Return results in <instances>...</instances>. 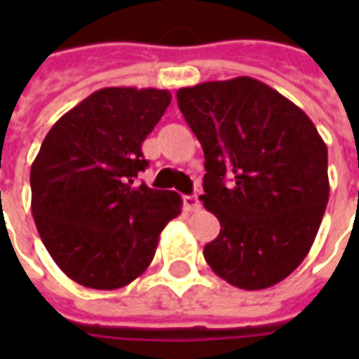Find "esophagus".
<instances>
[{"label": "esophagus", "mask_w": 359, "mask_h": 359, "mask_svg": "<svg viewBox=\"0 0 359 359\" xmlns=\"http://www.w3.org/2000/svg\"><path fill=\"white\" fill-rule=\"evenodd\" d=\"M182 203H184V210L187 211L200 210V200H198L196 196H184V198H182Z\"/></svg>", "instance_id": "34e87169"}]
</instances>
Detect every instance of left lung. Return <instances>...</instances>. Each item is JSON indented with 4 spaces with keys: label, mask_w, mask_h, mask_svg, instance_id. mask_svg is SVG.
I'll return each instance as SVG.
<instances>
[{
    "label": "left lung",
    "mask_w": 359,
    "mask_h": 359,
    "mask_svg": "<svg viewBox=\"0 0 359 359\" xmlns=\"http://www.w3.org/2000/svg\"><path fill=\"white\" fill-rule=\"evenodd\" d=\"M205 157L202 198L221 223L203 257L244 290L286 278L308 256L329 202L327 146L304 111L236 76L177 92Z\"/></svg>",
    "instance_id": "1"
}]
</instances>
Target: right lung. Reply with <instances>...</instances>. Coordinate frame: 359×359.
<instances>
[{
    "label": "right lung",
    "mask_w": 359,
    "mask_h": 359,
    "mask_svg": "<svg viewBox=\"0 0 359 359\" xmlns=\"http://www.w3.org/2000/svg\"><path fill=\"white\" fill-rule=\"evenodd\" d=\"M171 92L102 88L67 111L30 169L32 217L53 262L74 283L115 290L156 256L159 234L180 215L177 192L136 184L148 167L142 142Z\"/></svg>",
    "instance_id": "obj_1"
}]
</instances>
